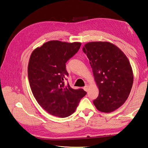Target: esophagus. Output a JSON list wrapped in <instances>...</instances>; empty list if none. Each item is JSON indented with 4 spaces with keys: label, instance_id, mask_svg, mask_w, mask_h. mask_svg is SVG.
<instances>
[{
    "label": "esophagus",
    "instance_id": "1",
    "mask_svg": "<svg viewBox=\"0 0 148 148\" xmlns=\"http://www.w3.org/2000/svg\"><path fill=\"white\" fill-rule=\"evenodd\" d=\"M83 89L85 91H88V86H87V85H86V86H84L83 87Z\"/></svg>",
    "mask_w": 148,
    "mask_h": 148
}]
</instances>
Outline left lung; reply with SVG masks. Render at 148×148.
<instances>
[{
    "instance_id": "left-lung-1",
    "label": "left lung",
    "mask_w": 148,
    "mask_h": 148,
    "mask_svg": "<svg viewBox=\"0 0 148 148\" xmlns=\"http://www.w3.org/2000/svg\"><path fill=\"white\" fill-rule=\"evenodd\" d=\"M89 60L99 96L93 103L103 112H111L127 101L133 83L127 57L109 42H89L83 47Z\"/></svg>"
}]
</instances>
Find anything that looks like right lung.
I'll use <instances>...</instances> for the list:
<instances>
[{
	"instance_id": "1",
	"label": "right lung",
	"mask_w": 148,
	"mask_h": 148,
	"mask_svg": "<svg viewBox=\"0 0 148 148\" xmlns=\"http://www.w3.org/2000/svg\"><path fill=\"white\" fill-rule=\"evenodd\" d=\"M81 42H46L31 53L28 77L33 95L49 114L65 118L74 113L82 98L83 89H74L64 80L68 77L66 62L77 53Z\"/></svg>"
}]
</instances>
